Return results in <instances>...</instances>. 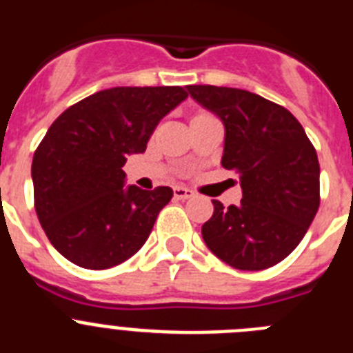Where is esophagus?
Segmentation results:
<instances>
[{"label":"esophagus","mask_w":353,"mask_h":353,"mask_svg":"<svg viewBox=\"0 0 353 353\" xmlns=\"http://www.w3.org/2000/svg\"><path fill=\"white\" fill-rule=\"evenodd\" d=\"M173 194L176 199H189L194 196V191H191L189 187H183V185H176L173 189Z\"/></svg>","instance_id":"1"}]
</instances>
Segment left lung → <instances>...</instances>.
Returning <instances> with one entry per match:
<instances>
[{
    "label": "left lung",
    "instance_id": "1",
    "mask_svg": "<svg viewBox=\"0 0 353 353\" xmlns=\"http://www.w3.org/2000/svg\"><path fill=\"white\" fill-rule=\"evenodd\" d=\"M187 90L223 121L221 164L242 187L239 205L212 201L205 244L233 269H269L297 248L320 207L316 150L288 109L256 93L210 84Z\"/></svg>",
    "mask_w": 353,
    "mask_h": 353
}]
</instances>
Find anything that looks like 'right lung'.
<instances>
[{"mask_svg": "<svg viewBox=\"0 0 353 353\" xmlns=\"http://www.w3.org/2000/svg\"><path fill=\"white\" fill-rule=\"evenodd\" d=\"M185 99L180 86H118L56 118L33 155L31 180L39 221L61 256L104 270L143 248L173 191L127 185L121 168Z\"/></svg>", "mask_w": 353, "mask_h": 353, "instance_id": "right-lung-1", "label": "right lung"}]
</instances>
